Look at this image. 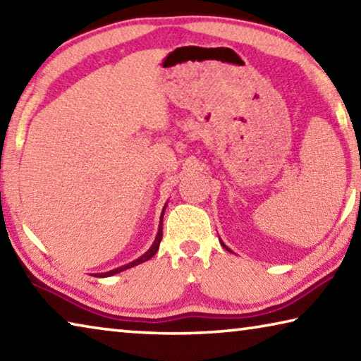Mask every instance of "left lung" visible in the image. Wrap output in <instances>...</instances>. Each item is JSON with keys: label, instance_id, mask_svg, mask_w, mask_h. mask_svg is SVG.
Wrapping results in <instances>:
<instances>
[{"label": "left lung", "instance_id": "1", "mask_svg": "<svg viewBox=\"0 0 361 361\" xmlns=\"http://www.w3.org/2000/svg\"><path fill=\"white\" fill-rule=\"evenodd\" d=\"M221 245H223V247H224V248H226V250H229V248H228V247H226V245H224V243H221ZM229 252H231V250H229Z\"/></svg>", "mask_w": 361, "mask_h": 361}]
</instances>
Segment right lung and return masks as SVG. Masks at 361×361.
Masks as SVG:
<instances>
[{
	"mask_svg": "<svg viewBox=\"0 0 361 361\" xmlns=\"http://www.w3.org/2000/svg\"><path fill=\"white\" fill-rule=\"evenodd\" d=\"M162 216H164V213H162ZM162 216H161V226H159V232H157V235H156V240H154V243H152V247L148 250V252H146V253L142 256V258H138V259H135L133 262H129V264H126V266H122V267L113 269V271H109V272L97 274V277H109V276H114V274H118V272H121V271H126V269H130V267H133V266L140 264V262H145V261H148L149 258H152V256H154L156 252L159 250V243H161V240H162Z\"/></svg>",
	"mask_w": 361,
	"mask_h": 361,
	"instance_id": "right-lung-1",
	"label": "right lung"
}]
</instances>
